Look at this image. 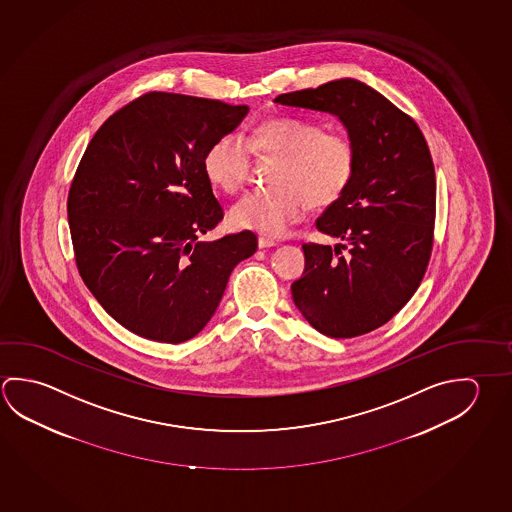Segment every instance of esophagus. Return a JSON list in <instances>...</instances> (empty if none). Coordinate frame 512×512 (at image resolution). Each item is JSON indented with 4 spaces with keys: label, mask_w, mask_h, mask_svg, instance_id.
I'll list each match as a JSON object with an SVG mask.
<instances>
[{
    "label": "esophagus",
    "mask_w": 512,
    "mask_h": 512,
    "mask_svg": "<svg viewBox=\"0 0 512 512\" xmlns=\"http://www.w3.org/2000/svg\"><path fill=\"white\" fill-rule=\"evenodd\" d=\"M257 244H259V248H273V246H277V241L260 235L259 239H257Z\"/></svg>",
    "instance_id": "esophagus-1"
}]
</instances>
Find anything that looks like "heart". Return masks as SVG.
I'll return each instance as SVG.
<instances>
[{
  "instance_id": "obj_1",
  "label": "heart",
  "mask_w": 512,
  "mask_h": 512,
  "mask_svg": "<svg viewBox=\"0 0 512 512\" xmlns=\"http://www.w3.org/2000/svg\"><path fill=\"white\" fill-rule=\"evenodd\" d=\"M252 153L273 156L271 185L248 192L230 210L237 228L278 237L311 207H329L349 190L358 171V145L343 131L305 118L278 117L260 122L244 138L230 131L203 154L210 183L235 194L244 187Z\"/></svg>"
}]
</instances>
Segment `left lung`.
Instances as JSON below:
<instances>
[{
	"instance_id": "1",
	"label": "left lung",
	"mask_w": 512,
	"mask_h": 512,
	"mask_svg": "<svg viewBox=\"0 0 512 512\" xmlns=\"http://www.w3.org/2000/svg\"><path fill=\"white\" fill-rule=\"evenodd\" d=\"M275 102L336 115L358 145L352 185L316 219L320 232L345 244L305 243L291 295L325 336L367 334L403 309L428 268L437 201L430 149L410 115L354 79Z\"/></svg>"
}]
</instances>
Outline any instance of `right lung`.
<instances>
[{
  "mask_svg": "<svg viewBox=\"0 0 512 512\" xmlns=\"http://www.w3.org/2000/svg\"><path fill=\"white\" fill-rule=\"evenodd\" d=\"M248 106L149 91L91 138L68 192L75 264L106 313L147 340L183 343L223 298L252 232L198 237L223 219L203 154Z\"/></svg>",
  "mask_w": 512,
  "mask_h": 512,
  "instance_id": "1",
  "label": "right lung"
}]
</instances>
